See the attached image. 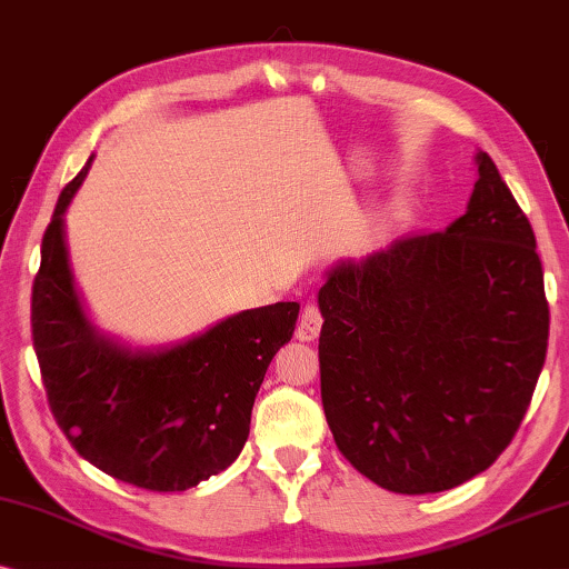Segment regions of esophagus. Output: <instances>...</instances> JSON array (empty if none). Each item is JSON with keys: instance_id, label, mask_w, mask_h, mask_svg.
I'll return each mask as SVG.
<instances>
[{"instance_id": "esophagus-1", "label": "esophagus", "mask_w": 569, "mask_h": 569, "mask_svg": "<svg viewBox=\"0 0 569 569\" xmlns=\"http://www.w3.org/2000/svg\"><path fill=\"white\" fill-rule=\"evenodd\" d=\"M321 311L317 309V306L309 303L306 309L301 311V319H299V327H296V337H299L301 341H313L321 333Z\"/></svg>"}]
</instances>
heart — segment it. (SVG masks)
Wrapping results in <instances>:
<instances>
[{"label": "heart", "instance_id": "1", "mask_svg": "<svg viewBox=\"0 0 569 569\" xmlns=\"http://www.w3.org/2000/svg\"><path fill=\"white\" fill-rule=\"evenodd\" d=\"M408 222H410V212L405 210V207H395V210H392L390 214H387L385 230H387V232H398V230H402Z\"/></svg>", "mask_w": 569, "mask_h": 569}]
</instances>
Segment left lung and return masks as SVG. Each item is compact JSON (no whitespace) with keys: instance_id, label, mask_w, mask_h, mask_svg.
<instances>
[{"instance_id":"left-lung-1","label":"left lung","mask_w":569,"mask_h":569,"mask_svg":"<svg viewBox=\"0 0 569 569\" xmlns=\"http://www.w3.org/2000/svg\"><path fill=\"white\" fill-rule=\"evenodd\" d=\"M466 212L323 273L321 402L369 481L438 493L511 443L547 357L535 230L486 151Z\"/></svg>"}]
</instances>
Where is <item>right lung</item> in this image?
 Masks as SVG:
<instances>
[{
  "mask_svg": "<svg viewBox=\"0 0 569 569\" xmlns=\"http://www.w3.org/2000/svg\"><path fill=\"white\" fill-rule=\"evenodd\" d=\"M90 161L60 192L32 286V345L50 410L88 463L149 491H184L240 456L250 412L301 306L246 309L167 345L108 333L78 293L66 212Z\"/></svg>",
  "mask_w": 569,
  "mask_h": 569,
  "instance_id": "1",
  "label": "right lung"
}]
</instances>
